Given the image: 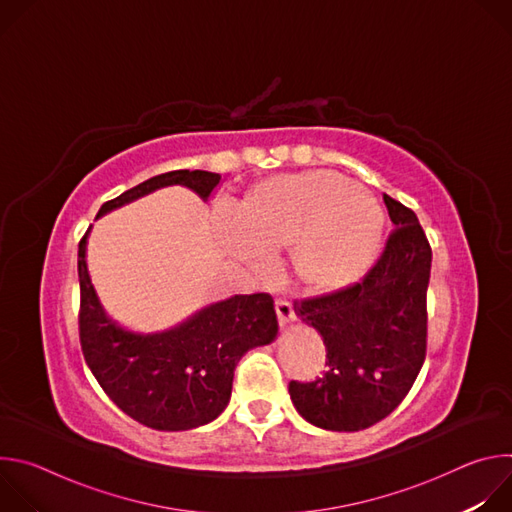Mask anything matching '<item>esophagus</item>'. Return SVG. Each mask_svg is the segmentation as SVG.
I'll use <instances>...</instances> for the list:
<instances>
[{
  "label": "esophagus",
  "instance_id": "1",
  "mask_svg": "<svg viewBox=\"0 0 512 512\" xmlns=\"http://www.w3.org/2000/svg\"><path fill=\"white\" fill-rule=\"evenodd\" d=\"M275 312H277V320L281 326L294 322L296 318V312H294V306H291L287 300H275Z\"/></svg>",
  "mask_w": 512,
  "mask_h": 512
}]
</instances>
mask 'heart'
<instances>
[{
	"label": "heart",
	"mask_w": 512,
	"mask_h": 512,
	"mask_svg": "<svg viewBox=\"0 0 512 512\" xmlns=\"http://www.w3.org/2000/svg\"><path fill=\"white\" fill-rule=\"evenodd\" d=\"M235 257L263 265L271 247L294 245L302 277L328 285L358 273L373 257L385 214L381 204L336 172H310L259 184L249 204L223 202Z\"/></svg>",
	"instance_id": "b5f03b06"
}]
</instances>
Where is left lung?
<instances>
[{
  "mask_svg": "<svg viewBox=\"0 0 512 512\" xmlns=\"http://www.w3.org/2000/svg\"><path fill=\"white\" fill-rule=\"evenodd\" d=\"M395 231L360 281L296 300L326 344V373L289 383L298 413L316 427L358 431L385 419L409 393L427 348L431 247L411 208L383 194Z\"/></svg>",
  "mask_w": 512,
  "mask_h": 512,
  "instance_id": "obj_1",
  "label": "left lung"
}]
</instances>
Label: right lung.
<instances>
[{
    "mask_svg": "<svg viewBox=\"0 0 512 512\" xmlns=\"http://www.w3.org/2000/svg\"><path fill=\"white\" fill-rule=\"evenodd\" d=\"M218 182L221 174L204 170L166 172L105 202L97 218L172 184L208 200ZM89 231L79 243V334L103 391L131 419L160 431H184L216 419L229 405L241 356L277 336L273 298L233 296L158 334L125 330L105 314L95 294L87 269Z\"/></svg>",
    "mask_w": 512,
    "mask_h": 512,
    "instance_id": "right-lung-1",
    "label": "right lung"
}]
</instances>
